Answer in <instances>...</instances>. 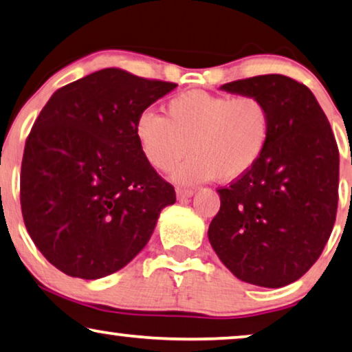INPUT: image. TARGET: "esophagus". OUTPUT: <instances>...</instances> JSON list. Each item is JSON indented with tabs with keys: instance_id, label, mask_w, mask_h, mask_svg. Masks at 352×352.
<instances>
[{
	"instance_id": "34e87169",
	"label": "esophagus",
	"mask_w": 352,
	"mask_h": 352,
	"mask_svg": "<svg viewBox=\"0 0 352 352\" xmlns=\"http://www.w3.org/2000/svg\"><path fill=\"white\" fill-rule=\"evenodd\" d=\"M192 195H195V190H191V188H177L178 199H186V197H191Z\"/></svg>"
}]
</instances>
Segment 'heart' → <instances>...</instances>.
<instances>
[{"instance_id":"b5f03b06","label":"heart","mask_w":352,"mask_h":352,"mask_svg":"<svg viewBox=\"0 0 352 352\" xmlns=\"http://www.w3.org/2000/svg\"><path fill=\"white\" fill-rule=\"evenodd\" d=\"M271 132V108L252 94L186 91L167 102V116L146 110L135 121L138 146L156 170L170 172L195 151L175 172L182 183L244 177L263 157Z\"/></svg>"}]
</instances>
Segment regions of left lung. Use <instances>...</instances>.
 Segmentation results:
<instances>
[{"label": "left lung", "instance_id": "obj_1", "mask_svg": "<svg viewBox=\"0 0 352 352\" xmlns=\"http://www.w3.org/2000/svg\"><path fill=\"white\" fill-rule=\"evenodd\" d=\"M221 89L263 98L273 113V132L258 164L217 190L221 204L207 234L237 279L279 289L318 261L333 230L338 145L325 113L303 82L261 75Z\"/></svg>", "mask_w": 352, "mask_h": 352}]
</instances>
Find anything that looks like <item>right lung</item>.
I'll return each mask as SVG.
<instances>
[{
	"mask_svg": "<svg viewBox=\"0 0 352 352\" xmlns=\"http://www.w3.org/2000/svg\"><path fill=\"white\" fill-rule=\"evenodd\" d=\"M175 82L120 68L57 89L30 131L21 169L23 223L49 263L100 279L131 261L175 190L145 160L137 118Z\"/></svg>",
	"mask_w": 352,
	"mask_h": 352,
	"instance_id": "1",
	"label": "right lung"
}]
</instances>
